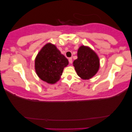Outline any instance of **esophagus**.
Listing matches in <instances>:
<instances>
[{"instance_id":"obj_1","label":"esophagus","mask_w":132,"mask_h":132,"mask_svg":"<svg viewBox=\"0 0 132 132\" xmlns=\"http://www.w3.org/2000/svg\"><path fill=\"white\" fill-rule=\"evenodd\" d=\"M68 61H69L70 64H71V63L73 62V59H72L71 57H70V58L68 59Z\"/></svg>"}]
</instances>
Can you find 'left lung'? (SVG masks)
Here are the masks:
<instances>
[{"label": "left lung", "instance_id": "obj_1", "mask_svg": "<svg viewBox=\"0 0 132 132\" xmlns=\"http://www.w3.org/2000/svg\"><path fill=\"white\" fill-rule=\"evenodd\" d=\"M99 59L91 48L81 46L77 51V59L73 62L77 75L84 79L93 77L99 68Z\"/></svg>", "mask_w": 132, "mask_h": 132}]
</instances>
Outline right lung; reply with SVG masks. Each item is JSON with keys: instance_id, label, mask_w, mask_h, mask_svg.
<instances>
[{"instance_id": "right-lung-1", "label": "right lung", "mask_w": 132, "mask_h": 132, "mask_svg": "<svg viewBox=\"0 0 132 132\" xmlns=\"http://www.w3.org/2000/svg\"><path fill=\"white\" fill-rule=\"evenodd\" d=\"M68 64V59L50 43L43 47L35 61L37 75L41 80L51 84L59 80L63 70Z\"/></svg>"}]
</instances>
